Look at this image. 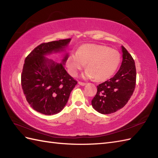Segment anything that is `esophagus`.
<instances>
[{
	"instance_id": "esophagus-1",
	"label": "esophagus",
	"mask_w": 158,
	"mask_h": 158,
	"mask_svg": "<svg viewBox=\"0 0 158 158\" xmlns=\"http://www.w3.org/2000/svg\"><path fill=\"white\" fill-rule=\"evenodd\" d=\"M78 84L80 85H82V86H84V85H86V84L84 83V82H78Z\"/></svg>"
}]
</instances>
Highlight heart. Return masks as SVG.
<instances>
[{
    "mask_svg": "<svg viewBox=\"0 0 158 158\" xmlns=\"http://www.w3.org/2000/svg\"><path fill=\"white\" fill-rule=\"evenodd\" d=\"M121 63V56L116 50L96 44H85L79 47L76 55L66 59V67L72 76H76L87 64L85 78L104 81L111 78Z\"/></svg>",
    "mask_w": 158,
    "mask_h": 158,
    "instance_id": "obj_1",
    "label": "heart"
}]
</instances>
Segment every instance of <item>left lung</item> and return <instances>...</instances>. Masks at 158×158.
Masks as SVG:
<instances>
[{
  "mask_svg": "<svg viewBox=\"0 0 158 158\" xmlns=\"http://www.w3.org/2000/svg\"><path fill=\"white\" fill-rule=\"evenodd\" d=\"M123 60L117 74L98 85L96 95L92 100L93 108L102 114H111L123 108L135 89L136 72L135 60L121 46Z\"/></svg>",
  "mask_w": 158,
  "mask_h": 158,
  "instance_id": "8db88e82",
  "label": "left lung"
}]
</instances>
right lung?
<instances>
[{"label": "right lung", "instance_id": "right-lung-1", "mask_svg": "<svg viewBox=\"0 0 158 158\" xmlns=\"http://www.w3.org/2000/svg\"><path fill=\"white\" fill-rule=\"evenodd\" d=\"M71 39L44 43L26 57L21 75L22 87L27 102L37 112L51 115L60 112L77 82L67 73L65 52L60 63L46 56L66 52Z\"/></svg>", "mask_w": 158, "mask_h": 158}]
</instances>
